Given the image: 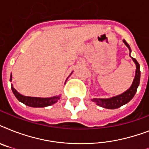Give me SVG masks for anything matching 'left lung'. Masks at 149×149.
<instances>
[{"mask_svg": "<svg viewBox=\"0 0 149 149\" xmlns=\"http://www.w3.org/2000/svg\"><path fill=\"white\" fill-rule=\"evenodd\" d=\"M124 42L126 45V46L130 49L129 45L126 42V41L124 40ZM130 51H131V49H130ZM132 59L134 62V63L136 64V72H135V77H134V81H133L132 86L127 91H125V93L120 94V95L116 96V97L109 98V99H97V98H94V99H92V101L95 102L99 106L104 107V108L116 109L120 107L124 104L128 103L132 98L134 97V96L135 95V93H136L137 89H138V86L139 85L141 72H140L139 63L137 62V60L134 58H132Z\"/></svg>", "mask_w": 149, "mask_h": 149, "instance_id": "1", "label": "left lung"}]
</instances>
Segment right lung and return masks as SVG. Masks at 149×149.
I'll use <instances>...</instances> for the list:
<instances>
[{
  "label": "right lung",
  "instance_id": "add662e5",
  "mask_svg": "<svg viewBox=\"0 0 149 149\" xmlns=\"http://www.w3.org/2000/svg\"><path fill=\"white\" fill-rule=\"evenodd\" d=\"M11 80V75H10V79ZM13 93L15 94L19 101L23 103L27 106L32 107H45L50 106L52 104H55L57 102L58 100H59L60 97H53L49 98H40V97H25L22 94H20L13 86H11Z\"/></svg>",
  "mask_w": 149,
  "mask_h": 149
}]
</instances>
